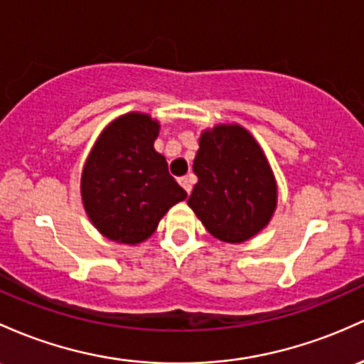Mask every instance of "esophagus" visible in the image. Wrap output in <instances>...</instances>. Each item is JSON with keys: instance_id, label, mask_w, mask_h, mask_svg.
Returning a JSON list of instances; mask_svg holds the SVG:
<instances>
[{"instance_id": "esophagus-1", "label": "esophagus", "mask_w": 364, "mask_h": 364, "mask_svg": "<svg viewBox=\"0 0 364 364\" xmlns=\"http://www.w3.org/2000/svg\"><path fill=\"white\" fill-rule=\"evenodd\" d=\"M178 181H179V185H181L183 188H185L186 193H190L191 188H193V176H191V174L181 176V178H179Z\"/></svg>"}]
</instances>
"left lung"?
I'll use <instances>...</instances> for the list:
<instances>
[{
	"mask_svg": "<svg viewBox=\"0 0 364 364\" xmlns=\"http://www.w3.org/2000/svg\"><path fill=\"white\" fill-rule=\"evenodd\" d=\"M193 173L198 181L188 205L213 237L240 243L269 223L277 181L261 146L242 126H215L202 133Z\"/></svg>",
	"mask_w": 364,
	"mask_h": 364,
	"instance_id": "obj_1",
	"label": "left lung"
}]
</instances>
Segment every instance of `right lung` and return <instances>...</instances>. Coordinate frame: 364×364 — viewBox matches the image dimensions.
Returning a JSON list of instances; mask_svg holds the SVG:
<instances>
[{
    "label": "right lung",
    "instance_id": "right-lung-1",
    "mask_svg": "<svg viewBox=\"0 0 364 364\" xmlns=\"http://www.w3.org/2000/svg\"><path fill=\"white\" fill-rule=\"evenodd\" d=\"M157 136L159 122L150 115L126 114L100 134L87 157L82 202L91 223L110 240H146L162 215L186 198L154 149Z\"/></svg>",
    "mask_w": 364,
    "mask_h": 364
}]
</instances>
